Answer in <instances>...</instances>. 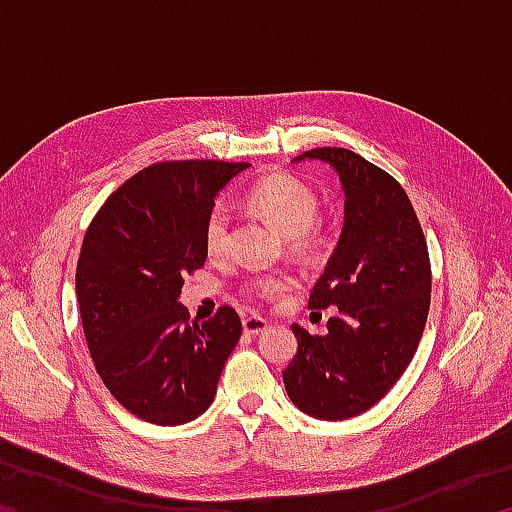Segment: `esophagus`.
<instances>
[{
	"label": "esophagus",
	"mask_w": 512,
	"mask_h": 512,
	"mask_svg": "<svg viewBox=\"0 0 512 512\" xmlns=\"http://www.w3.org/2000/svg\"><path fill=\"white\" fill-rule=\"evenodd\" d=\"M244 332L248 334V336H255V334H262L264 329L268 327V320L266 318H262V316H257V314H250V316H246L244 318Z\"/></svg>",
	"instance_id": "34e87169"
}]
</instances>
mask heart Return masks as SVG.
<instances>
[{"instance_id":"1","label":"heart","mask_w":512,"mask_h":512,"mask_svg":"<svg viewBox=\"0 0 512 512\" xmlns=\"http://www.w3.org/2000/svg\"><path fill=\"white\" fill-rule=\"evenodd\" d=\"M248 205L273 223L296 250H314L318 246L316 221L320 216V198L314 187L291 173H271L250 187ZM203 244L210 257H221L230 246V212L223 203L210 207L203 223ZM289 273H259L244 282V293L259 302H271L293 287Z\"/></svg>"}]
</instances>
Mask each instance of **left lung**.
Returning <instances> with one entry per match:
<instances>
[{
  "mask_svg": "<svg viewBox=\"0 0 512 512\" xmlns=\"http://www.w3.org/2000/svg\"><path fill=\"white\" fill-rule=\"evenodd\" d=\"M323 160L339 173L345 223L309 309L339 307L327 334L293 325L298 352L282 372L291 402L320 420H348L391 391L409 366L431 302L427 239L404 187L341 146L293 160Z\"/></svg>",
  "mask_w": 512,
  "mask_h": 512,
  "instance_id": "left-lung-1",
  "label": "left lung"
}]
</instances>
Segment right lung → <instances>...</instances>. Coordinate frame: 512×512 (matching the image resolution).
<instances>
[{"label": "right lung", "instance_id": "1", "mask_svg": "<svg viewBox=\"0 0 512 512\" xmlns=\"http://www.w3.org/2000/svg\"><path fill=\"white\" fill-rule=\"evenodd\" d=\"M248 162H158L108 196L85 232L76 298L94 368L140 420L173 427L207 411L241 336L232 307L192 320L178 296L207 259L203 223Z\"/></svg>", "mask_w": 512, "mask_h": 512}]
</instances>
